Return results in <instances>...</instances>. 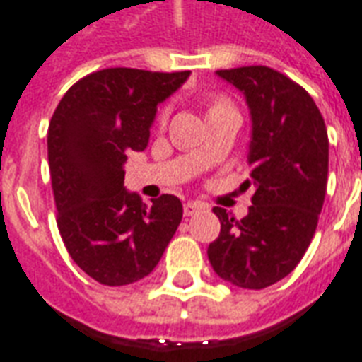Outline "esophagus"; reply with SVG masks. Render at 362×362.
<instances>
[{"instance_id": "obj_1", "label": "esophagus", "mask_w": 362, "mask_h": 362, "mask_svg": "<svg viewBox=\"0 0 362 362\" xmlns=\"http://www.w3.org/2000/svg\"><path fill=\"white\" fill-rule=\"evenodd\" d=\"M202 210H206V204L197 202V200H189V202H185V206H183L185 216H194V214L202 212Z\"/></svg>"}]
</instances>
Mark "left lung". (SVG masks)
I'll list each match as a JSON object with an SVG mask.
<instances>
[{
  "mask_svg": "<svg viewBox=\"0 0 362 362\" xmlns=\"http://www.w3.org/2000/svg\"><path fill=\"white\" fill-rule=\"evenodd\" d=\"M216 75L249 104L257 191L241 221L214 208L221 231L208 247V260L229 284L264 289L291 274L313 241L328 185V131L310 94L278 71L250 65Z\"/></svg>",
  "mask_w": 362,
  "mask_h": 362,
  "instance_id": "1",
  "label": "left lung"
}]
</instances>
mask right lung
<instances>
[{
  "label": "right lung",
  "instance_id": "1",
  "mask_svg": "<svg viewBox=\"0 0 362 362\" xmlns=\"http://www.w3.org/2000/svg\"><path fill=\"white\" fill-rule=\"evenodd\" d=\"M191 71L113 67L65 92L47 129V162L57 228L75 264L102 286L146 278L177 231L183 204L162 194L142 204L123 187L129 150L146 148L158 104Z\"/></svg>",
  "mask_w": 362,
  "mask_h": 362
}]
</instances>
